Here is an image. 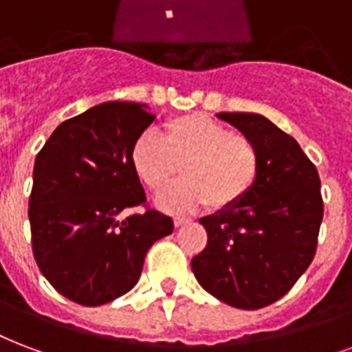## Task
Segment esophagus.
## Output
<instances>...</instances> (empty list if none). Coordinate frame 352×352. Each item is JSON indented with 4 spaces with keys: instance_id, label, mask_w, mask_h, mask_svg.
I'll return each instance as SVG.
<instances>
[{
    "instance_id": "34e87169",
    "label": "esophagus",
    "mask_w": 352,
    "mask_h": 352,
    "mask_svg": "<svg viewBox=\"0 0 352 352\" xmlns=\"http://www.w3.org/2000/svg\"><path fill=\"white\" fill-rule=\"evenodd\" d=\"M191 223V219H186V217H174V226L179 228V226H184V224Z\"/></svg>"
}]
</instances>
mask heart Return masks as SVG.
Returning <instances> with one entry per match:
<instances>
[{
  "instance_id": "heart-1",
  "label": "heart",
  "mask_w": 352,
  "mask_h": 352,
  "mask_svg": "<svg viewBox=\"0 0 352 352\" xmlns=\"http://www.w3.org/2000/svg\"><path fill=\"white\" fill-rule=\"evenodd\" d=\"M131 166L150 191H163L179 174V182L155 198L157 208L184 213L210 204L228 210L254 187L260 154L248 137L232 133L224 124L200 113L166 120L163 135L144 131L131 146Z\"/></svg>"
}]
</instances>
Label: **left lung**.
<instances>
[{"mask_svg":"<svg viewBox=\"0 0 352 352\" xmlns=\"http://www.w3.org/2000/svg\"><path fill=\"white\" fill-rule=\"evenodd\" d=\"M254 142V187L228 210L202 217L208 245L191 261L198 284L241 310L284 297L314 260L323 221L321 182L298 142L258 113H217Z\"/></svg>","mask_w":352,"mask_h":352,"instance_id":"8db88e82","label":"left lung"}]
</instances>
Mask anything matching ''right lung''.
Returning <instances> with one entry per match:
<instances>
[{
	"label": "right lung",
	"instance_id": "add662e5",
	"mask_svg": "<svg viewBox=\"0 0 352 352\" xmlns=\"http://www.w3.org/2000/svg\"><path fill=\"white\" fill-rule=\"evenodd\" d=\"M146 104L104 102L59 124L33 168V254L52 286L83 306H102L141 278L148 248L173 234L146 202L131 146L154 122Z\"/></svg>",
	"mask_w": 352,
	"mask_h": 352
}]
</instances>
